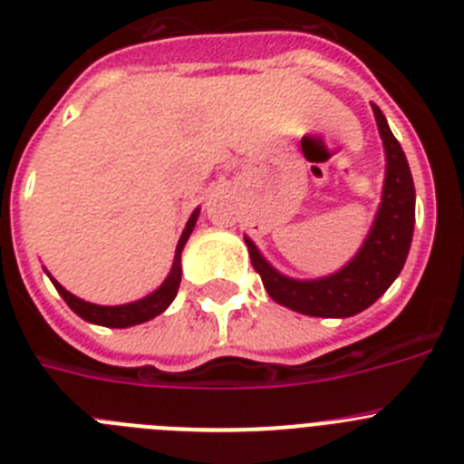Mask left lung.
Instances as JSON below:
<instances>
[{"mask_svg": "<svg viewBox=\"0 0 464 464\" xmlns=\"http://www.w3.org/2000/svg\"><path fill=\"white\" fill-rule=\"evenodd\" d=\"M372 111L385 150L383 192L370 235L342 269L321 278L299 281L272 267L251 237H244L253 267L262 276L269 297L297 314L315 318H348L360 314L391 288L407 262L416 220L411 169L379 106L372 104Z\"/></svg>", "mask_w": 464, "mask_h": 464, "instance_id": "1", "label": "left lung"}]
</instances>
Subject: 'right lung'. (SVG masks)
Instances as JSON below:
<instances>
[{"mask_svg": "<svg viewBox=\"0 0 464 464\" xmlns=\"http://www.w3.org/2000/svg\"><path fill=\"white\" fill-rule=\"evenodd\" d=\"M197 218H199V208L190 213V218H188L186 229H183L181 239L176 244V253H174V265H171V272L167 274V278L162 281L160 288H155L153 293L146 295V297L137 299V302H127V304H116V306H102V304H92V302H85V299L76 297V295L69 293L64 285L55 281L51 276L53 285L63 299L69 304V309L73 311L76 315H81L83 321L92 323V325H104V327H132L139 325V323H146L155 315H160L167 306L174 302L176 293H179V285H181V253L186 241L190 239L192 229H195Z\"/></svg>", "mask_w": 464, "mask_h": 464, "instance_id": "obj_1", "label": "right lung"}]
</instances>
